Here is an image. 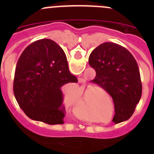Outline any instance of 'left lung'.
I'll list each match as a JSON object with an SVG mask.
<instances>
[{
	"label": "left lung",
	"mask_w": 154,
	"mask_h": 154,
	"mask_svg": "<svg viewBox=\"0 0 154 154\" xmlns=\"http://www.w3.org/2000/svg\"><path fill=\"white\" fill-rule=\"evenodd\" d=\"M88 63L96 71L91 81L112 97L116 112L112 122L118 124L130 119L142 91L139 67L131 53L119 44L104 42L93 50Z\"/></svg>",
	"instance_id": "left-lung-1"
}]
</instances>
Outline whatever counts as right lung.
I'll return each mask as SVG.
<instances>
[{"label":"right lung","instance_id":"1","mask_svg":"<svg viewBox=\"0 0 154 154\" xmlns=\"http://www.w3.org/2000/svg\"><path fill=\"white\" fill-rule=\"evenodd\" d=\"M70 73L65 52L48 38L24 49L15 68L13 90L18 105L29 119L63 125L66 116L62 86L77 83Z\"/></svg>","mask_w":154,"mask_h":154}]
</instances>
